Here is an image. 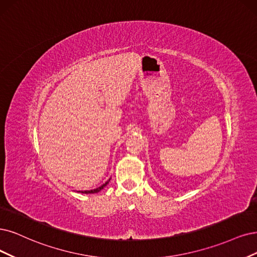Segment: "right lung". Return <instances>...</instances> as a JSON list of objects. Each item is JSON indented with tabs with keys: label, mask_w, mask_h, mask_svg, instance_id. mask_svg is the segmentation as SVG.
Instances as JSON below:
<instances>
[{
	"label": "right lung",
	"mask_w": 257,
	"mask_h": 257,
	"mask_svg": "<svg viewBox=\"0 0 257 257\" xmlns=\"http://www.w3.org/2000/svg\"><path fill=\"white\" fill-rule=\"evenodd\" d=\"M111 179V178H110ZM110 179L108 180L107 182H104L102 185H100L99 187H97V188H94V189H91V191H81V192H79V193H82V194H95V193H98V192H100L101 189L106 186L108 183H109V181H110Z\"/></svg>",
	"instance_id": "obj_1"
}]
</instances>
